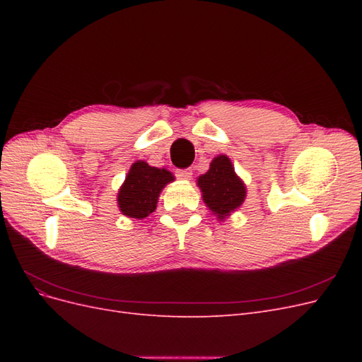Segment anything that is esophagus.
Wrapping results in <instances>:
<instances>
[{
  "label": "esophagus",
  "mask_w": 362,
  "mask_h": 362,
  "mask_svg": "<svg viewBox=\"0 0 362 362\" xmlns=\"http://www.w3.org/2000/svg\"><path fill=\"white\" fill-rule=\"evenodd\" d=\"M177 177L180 178V180H190L192 178V170L190 169H178L177 170Z\"/></svg>",
  "instance_id": "esophagus-1"
}]
</instances>
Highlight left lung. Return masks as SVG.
<instances>
[{
  "label": "left lung",
  "instance_id": "8db88e82",
  "mask_svg": "<svg viewBox=\"0 0 362 362\" xmlns=\"http://www.w3.org/2000/svg\"><path fill=\"white\" fill-rule=\"evenodd\" d=\"M196 181L205 206L221 222L237 211L246 199V184L235 173L234 164L228 156L214 157L210 169Z\"/></svg>",
  "mask_w": 362,
  "mask_h": 362
}]
</instances>
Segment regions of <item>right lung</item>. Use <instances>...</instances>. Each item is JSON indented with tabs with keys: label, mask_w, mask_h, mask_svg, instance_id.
I'll return each instance as SVG.
<instances>
[{
	"label": "right lung",
	"mask_w": 362,
	"mask_h": 362,
	"mask_svg": "<svg viewBox=\"0 0 362 362\" xmlns=\"http://www.w3.org/2000/svg\"><path fill=\"white\" fill-rule=\"evenodd\" d=\"M173 181V173L168 169L152 168L146 161L137 160L131 164L117 192L119 211L137 221L148 217L156 211L161 190Z\"/></svg>",
	"instance_id": "right-lung-1"
}]
</instances>
